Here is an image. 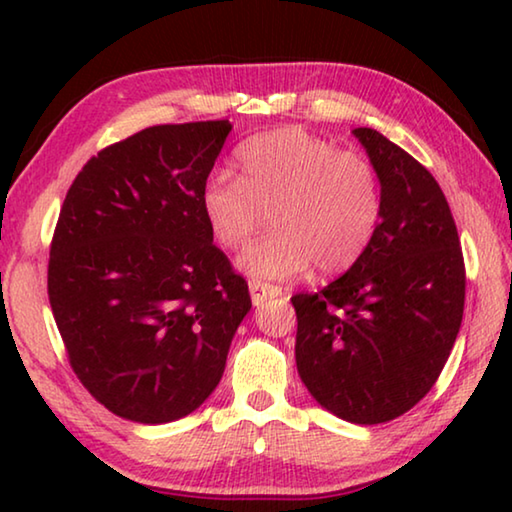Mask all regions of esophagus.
<instances>
[{"instance_id": "esophagus-1", "label": "esophagus", "mask_w": 512, "mask_h": 512, "mask_svg": "<svg viewBox=\"0 0 512 512\" xmlns=\"http://www.w3.org/2000/svg\"><path fill=\"white\" fill-rule=\"evenodd\" d=\"M250 298H253V305L259 307L264 305L266 300L282 296V289L280 287H273V284H266V282H257V280H250Z\"/></svg>"}]
</instances>
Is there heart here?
<instances>
[{"label": "heart", "instance_id": "heart-1", "mask_svg": "<svg viewBox=\"0 0 512 512\" xmlns=\"http://www.w3.org/2000/svg\"><path fill=\"white\" fill-rule=\"evenodd\" d=\"M239 176L207 180L201 210L216 244L246 246L271 212L275 232L237 266L253 280H289L318 266L341 273L366 253L381 219V183L368 158L287 126L237 149Z\"/></svg>", "mask_w": 512, "mask_h": 512}]
</instances>
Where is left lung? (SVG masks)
I'll list each match as a JSON object with an SVG mask.
<instances>
[{"mask_svg": "<svg viewBox=\"0 0 512 512\" xmlns=\"http://www.w3.org/2000/svg\"><path fill=\"white\" fill-rule=\"evenodd\" d=\"M381 183V219L348 273L298 293L296 366L311 397L354 424L413 409L461 329L465 266L436 178L372 128H354Z\"/></svg>", "mask_w": 512, "mask_h": 512, "instance_id": "8db88e82", "label": "left lung"}]
</instances>
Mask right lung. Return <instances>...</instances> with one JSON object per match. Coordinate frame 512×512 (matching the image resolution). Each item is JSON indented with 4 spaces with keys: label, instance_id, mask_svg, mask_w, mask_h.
<instances>
[{
    "label": "right lung",
    "instance_id": "obj_1",
    "mask_svg": "<svg viewBox=\"0 0 512 512\" xmlns=\"http://www.w3.org/2000/svg\"><path fill=\"white\" fill-rule=\"evenodd\" d=\"M232 124H164L103 149L69 187L47 289L76 377L119 418L164 424L219 386L248 284L201 210Z\"/></svg>",
    "mask_w": 512,
    "mask_h": 512
}]
</instances>
